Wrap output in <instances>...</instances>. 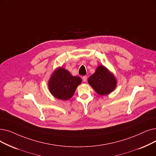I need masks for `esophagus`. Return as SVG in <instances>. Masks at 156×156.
<instances>
[{
    "label": "esophagus",
    "instance_id": "1",
    "mask_svg": "<svg viewBox=\"0 0 156 156\" xmlns=\"http://www.w3.org/2000/svg\"><path fill=\"white\" fill-rule=\"evenodd\" d=\"M82 80H83V81L84 82H85L86 81H87V76H83Z\"/></svg>",
    "mask_w": 156,
    "mask_h": 156
}]
</instances>
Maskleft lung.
<instances>
[{
  "label": "left lung",
  "mask_w": 156,
  "mask_h": 156,
  "mask_svg": "<svg viewBox=\"0 0 156 156\" xmlns=\"http://www.w3.org/2000/svg\"><path fill=\"white\" fill-rule=\"evenodd\" d=\"M88 83L101 96L110 94L117 87L115 76L103 65L97 67L96 72L88 79Z\"/></svg>",
  "instance_id": "1"
}]
</instances>
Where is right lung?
<instances>
[{"mask_svg": "<svg viewBox=\"0 0 156 156\" xmlns=\"http://www.w3.org/2000/svg\"><path fill=\"white\" fill-rule=\"evenodd\" d=\"M82 80L79 76H74L62 67H58L53 72L48 81V89L53 97L67 101L75 92Z\"/></svg>", "mask_w": 156, "mask_h": 156, "instance_id": "obj_1", "label": "right lung"}]
</instances>
